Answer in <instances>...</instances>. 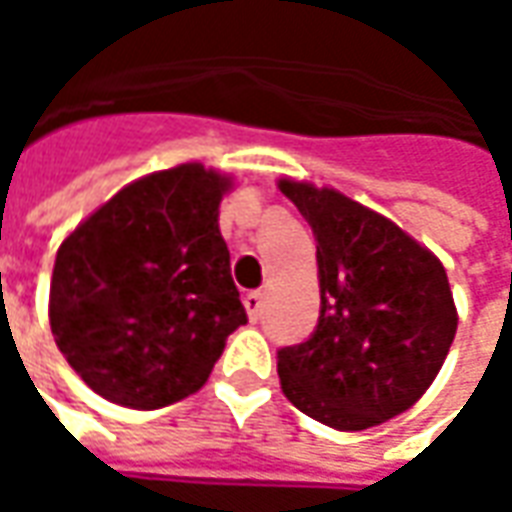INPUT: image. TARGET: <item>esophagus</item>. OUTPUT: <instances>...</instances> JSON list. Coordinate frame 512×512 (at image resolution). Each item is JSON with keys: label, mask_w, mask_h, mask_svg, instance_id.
<instances>
[{"label": "esophagus", "mask_w": 512, "mask_h": 512, "mask_svg": "<svg viewBox=\"0 0 512 512\" xmlns=\"http://www.w3.org/2000/svg\"><path fill=\"white\" fill-rule=\"evenodd\" d=\"M244 307L246 315H249V321H257V318H260V310H263V296H260L257 290H249L244 296Z\"/></svg>", "instance_id": "34e87169"}]
</instances>
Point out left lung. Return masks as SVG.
Returning <instances> with one entry per match:
<instances>
[{"mask_svg":"<svg viewBox=\"0 0 512 512\" xmlns=\"http://www.w3.org/2000/svg\"><path fill=\"white\" fill-rule=\"evenodd\" d=\"M318 241L315 332L277 351L282 392L307 417L365 430L439 376L458 329L447 271L395 222L334 189L279 180Z\"/></svg>","mask_w":512,"mask_h":512,"instance_id":"8db88e82","label":"left lung"}]
</instances>
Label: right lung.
I'll return each mask as SVG.
<instances>
[{
    "label": "right lung",
    "instance_id": "right-lung-1",
    "mask_svg": "<svg viewBox=\"0 0 512 512\" xmlns=\"http://www.w3.org/2000/svg\"><path fill=\"white\" fill-rule=\"evenodd\" d=\"M230 189L202 164L120 189L62 241L51 274L57 348L93 392L150 408L194 395L246 323L219 233Z\"/></svg>",
    "mask_w": 512,
    "mask_h": 512
}]
</instances>
